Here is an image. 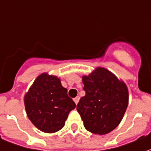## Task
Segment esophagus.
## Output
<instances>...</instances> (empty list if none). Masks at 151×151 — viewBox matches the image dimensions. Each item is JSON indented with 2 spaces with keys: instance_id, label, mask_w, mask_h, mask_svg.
Listing matches in <instances>:
<instances>
[{
  "instance_id": "obj_1",
  "label": "esophagus",
  "mask_w": 151,
  "mask_h": 151,
  "mask_svg": "<svg viewBox=\"0 0 151 151\" xmlns=\"http://www.w3.org/2000/svg\"><path fill=\"white\" fill-rule=\"evenodd\" d=\"M79 96H77V97H76V98H74L73 99V101H74V103H75L76 104H78V101H79Z\"/></svg>"
}]
</instances>
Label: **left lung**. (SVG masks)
I'll use <instances>...</instances> for the list:
<instances>
[{
  "mask_svg": "<svg viewBox=\"0 0 151 151\" xmlns=\"http://www.w3.org/2000/svg\"><path fill=\"white\" fill-rule=\"evenodd\" d=\"M85 96L80 99L77 110L86 129L104 135L115 129L123 118L129 104L125 83L104 68H96L82 76Z\"/></svg>",
  "mask_w": 151,
  "mask_h": 151,
  "instance_id": "1",
  "label": "left lung"
}]
</instances>
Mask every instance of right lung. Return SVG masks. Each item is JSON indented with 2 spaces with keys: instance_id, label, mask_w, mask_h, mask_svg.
I'll return each mask as SVG.
<instances>
[{
  "instance_id": "add662e5",
  "label": "right lung",
  "mask_w": 151,
  "mask_h": 151,
  "mask_svg": "<svg viewBox=\"0 0 151 151\" xmlns=\"http://www.w3.org/2000/svg\"><path fill=\"white\" fill-rule=\"evenodd\" d=\"M24 104L32 124L42 132L48 133L61 129L70 111L76 107L60 78L46 73L35 80L25 95Z\"/></svg>"
}]
</instances>
